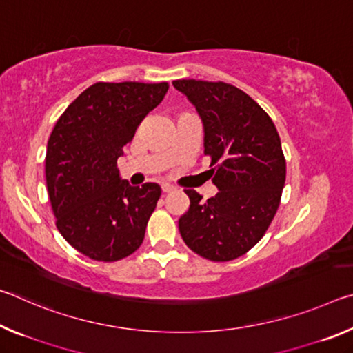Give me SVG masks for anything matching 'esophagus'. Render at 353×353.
<instances>
[{
    "instance_id": "1",
    "label": "esophagus",
    "mask_w": 353,
    "mask_h": 353,
    "mask_svg": "<svg viewBox=\"0 0 353 353\" xmlns=\"http://www.w3.org/2000/svg\"><path fill=\"white\" fill-rule=\"evenodd\" d=\"M162 191L163 193H171V191H174V187L170 183H162Z\"/></svg>"
}]
</instances>
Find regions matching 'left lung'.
Masks as SVG:
<instances>
[{
    "mask_svg": "<svg viewBox=\"0 0 353 353\" xmlns=\"http://www.w3.org/2000/svg\"><path fill=\"white\" fill-rule=\"evenodd\" d=\"M196 107L204 124L207 172L219 190L201 201L185 190L188 212L179 219L187 246L212 261H230L259 243L276 214L285 187L286 162L270 115L255 101L225 82H172Z\"/></svg>",
    "mask_w": 353,
    "mask_h": 353,
    "instance_id": "obj_1",
    "label": "left lung"
}]
</instances>
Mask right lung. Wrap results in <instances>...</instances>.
<instances>
[{
  "label": "right lung",
  "instance_id": "right-lung-1",
  "mask_svg": "<svg viewBox=\"0 0 353 353\" xmlns=\"http://www.w3.org/2000/svg\"><path fill=\"white\" fill-rule=\"evenodd\" d=\"M168 88V82H97L52 129L45 174L56 225L93 260L118 261L141 246L162 190L152 182L130 187L117 160Z\"/></svg>",
  "mask_w": 353,
  "mask_h": 353
}]
</instances>
